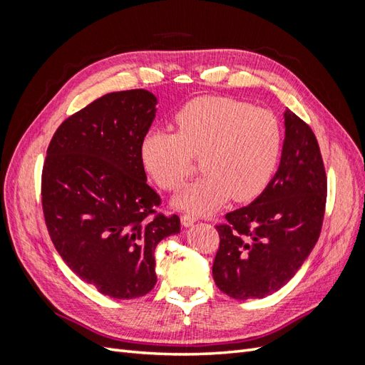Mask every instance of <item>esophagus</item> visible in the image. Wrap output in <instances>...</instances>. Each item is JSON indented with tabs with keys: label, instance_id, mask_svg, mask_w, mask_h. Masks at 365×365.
<instances>
[{
	"label": "esophagus",
	"instance_id": "34e87169",
	"mask_svg": "<svg viewBox=\"0 0 365 365\" xmlns=\"http://www.w3.org/2000/svg\"><path fill=\"white\" fill-rule=\"evenodd\" d=\"M196 220H197V217L193 216V215H184V216H181V224H182L184 227L193 225V224L196 222Z\"/></svg>",
	"mask_w": 365,
	"mask_h": 365
}]
</instances>
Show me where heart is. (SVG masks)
Returning a JSON list of instances; mask_svg holds the SVG:
<instances>
[{
  "label": "heart",
  "instance_id": "heart-1",
  "mask_svg": "<svg viewBox=\"0 0 365 365\" xmlns=\"http://www.w3.org/2000/svg\"><path fill=\"white\" fill-rule=\"evenodd\" d=\"M178 135L152 129L143 137V165L161 189L176 190L201 157L200 178L173 197V207L193 215L215 212L231 196L251 201L271 181L282 153L277 117L227 97H200L175 115Z\"/></svg>",
  "mask_w": 365,
  "mask_h": 365
}]
</instances>
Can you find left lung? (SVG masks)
I'll list each match as a JSON object with an SVG mask.
<instances>
[{
	"instance_id": "1",
	"label": "left lung",
	"mask_w": 365,
	"mask_h": 365,
	"mask_svg": "<svg viewBox=\"0 0 365 365\" xmlns=\"http://www.w3.org/2000/svg\"><path fill=\"white\" fill-rule=\"evenodd\" d=\"M279 169L250 205L217 225L213 262L217 288L236 300L263 298L288 283L322 231L327 180L312 129L291 109L284 114Z\"/></svg>"
}]
</instances>
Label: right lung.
Segmentation results:
<instances>
[{
  "mask_svg": "<svg viewBox=\"0 0 365 365\" xmlns=\"http://www.w3.org/2000/svg\"><path fill=\"white\" fill-rule=\"evenodd\" d=\"M146 90L109 93L54 132L42 170V208L54 248L85 283L117 300L157 283L155 252L180 233V217L155 213L141 140L157 114Z\"/></svg>",
  "mask_w": 365,
  "mask_h": 365,
  "instance_id": "1",
  "label": "right lung"
}]
</instances>
